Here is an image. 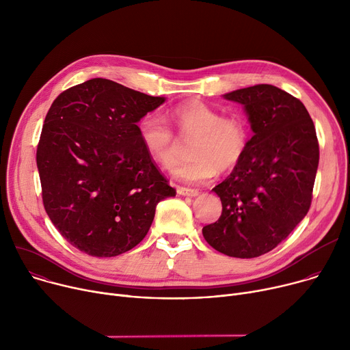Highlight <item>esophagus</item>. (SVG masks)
Wrapping results in <instances>:
<instances>
[{"instance_id":"1","label":"esophagus","mask_w":350,"mask_h":350,"mask_svg":"<svg viewBox=\"0 0 350 350\" xmlns=\"http://www.w3.org/2000/svg\"><path fill=\"white\" fill-rule=\"evenodd\" d=\"M176 192L180 196H189V198H195L199 195V192L196 189H189V187H182V186L178 187Z\"/></svg>"}]
</instances>
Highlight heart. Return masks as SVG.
<instances>
[{
	"label": "heart",
	"instance_id": "heart-1",
	"mask_svg": "<svg viewBox=\"0 0 350 350\" xmlns=\"http://www.w3.org/2000/svg\"><path fill=\"white\" fill-rule=\"evenodd\" d=\"M180 137L192 144L195 159L179 164L172 174L185 182H207L217 172H228L244 157L248 144V129L237 118L223 115L202 100L176 106L171 113ZM139 136L147 154L164 167H171L180 155L182 144L157 113H147L139 122Z\"/></svg>",
	"mask_w": 350,
	"mask_h": 350
}]
</instances>
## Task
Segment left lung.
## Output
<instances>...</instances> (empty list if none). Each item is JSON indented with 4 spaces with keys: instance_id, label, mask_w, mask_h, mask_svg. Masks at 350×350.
I'll return each instance as SVG.
<instances>
[{
    "instance_id": "left-lung-1",
    "label": "left lung",
    "mask_w": 350,
    "mask_h": 350,
    "mask_svg": "<svg viewBox=\"0 0 350 350\" xmlns=\"http://www.w3.org/2000/svg\"><path fill=\"white\" fill-rule=\"evenodd\" d=\"M223 96L244 106L254 136L230 176L213 187L223 211L202 232L224 255L256 258L306 217L319 161L317 133L303 102L278 87L259 84Z\"/></svg>"
}]
</instances>
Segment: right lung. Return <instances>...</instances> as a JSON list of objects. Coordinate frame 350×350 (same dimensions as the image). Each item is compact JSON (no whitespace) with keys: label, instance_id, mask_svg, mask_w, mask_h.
I'll use <instances>...</instances> for the list:
<instances>
[{"label":"right lung","instance_id":"1","mask_svg":"<svg viewBox=\"0 0 350 350\" xmlns=\"http://www.w3.org/2000/svg\"><path fill=\"white\" fill-rule=\"evenodd\" d=\"M164 102L92 78L51 103L36 151L42 198L51 223L77 250L96 258L130 251L147 235L157 204L175 196L137 129Z\"/></svg>","mask_w":350,"mask_h":350}]
</instances>
